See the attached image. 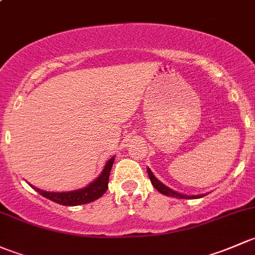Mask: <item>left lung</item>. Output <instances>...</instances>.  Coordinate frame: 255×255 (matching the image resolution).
Here are the masks:
<instances>
[{
  "label": "left lung",
  "instance_id": "left-lung-1",
  "mask_svg": "<svg viewBox=\"0 0 255 255\" xmlns=\"http://www.w3.org/2000/svg\"><path fill=\"white\" fill-rule=\"evenodd\" d=\"M147 173H148V177H149V179H151L152 185H153L154 188H156L157 190L159 191V193L164 194V195L174 196V198H178V199H196V198H203V196H204V195H191V196H188V195H183V194L177 193V191H173L172 189L167 188L166 185L162 184V183L159 182V180L157 179L156 177H154L153 173L151 172V169H149V168H147Z\"/></svg>",
  "mask_w": 255,
  "mask_h": 255
}]
</instances>
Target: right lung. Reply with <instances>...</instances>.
I'll return each mask as SVG.
<instances>
[{"mask_svg": "<svg viewBox=\"0 0 255 255\" xmlns=\"http://www.w3.org/2000/svg\"><path fill=\"white\" fill-rule=\"evenodd\" d=\"M113 163H114V157L109 159L108 163L104 167L103 172L101 173V175L93 183H91L86 188L80 189V190L67 191V193H49V191L40 190V189L35 188V186H31V188L38 191L44 198L64 206H76L92 203V201L101 198L106 193L107 189H108L109 174L110 170H112Z\"/></svg>", "mask_w": 255, "mask_h": 255, "instance_id": "add662e5", "label": "right lung"}]
</instances>
